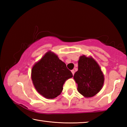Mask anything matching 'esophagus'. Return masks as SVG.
<instances>
[{
  "label": "esophagus",
  "mask_w": 127,
  "mask_h": 127,
  "mask_svg": "<svg viewBox=\"0 0 127 127\" xmlns=\"http://www.w3.org/2000/svg\"><path fill=\"white\" fill-rule=\"evenodd\" d=\"M71 72H72V74H73V75H74V72H75V71H74V70H71Z\"/></svg>",
  "instance_id": "34e87169"
}]
</instances>
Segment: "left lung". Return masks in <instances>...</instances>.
Here are the masks:
<instances>
[{"label": "left lung", "mask_w": 127, "mask_h": 127, "mask_svg": "<svg viewBox=\"0 0 127 127\" xmlns=\"http://www.w3.org/2000/svg\"><path fill=\"white\" fill-rule=\"evenodd\" d=\"M78 70L73 76L77 90L84 97H93L102 89L104 75L100 66L92 57L83 55L78 61Z\"/></svg>", "instance_id": "8db88e82"}]
</instances>
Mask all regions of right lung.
<instances>
[{
	"label": "right lung",
	"mask_w": 127,
	"mask_h": 127,
	"mask_svg": "<svg viewBox=\"0 0 127 127\" xmlns=\"http://www.w3.org/2000/svg\"><path fill=\"white\" fill-rule=\"evenodd\" d=\"M72 77L65 63L51 51L36 62L31 70V79L36 91L48 99L59 96L63 91L64 83Z\"/></svg>",
	"instance_id": "add662e5"
}]
</instances>
